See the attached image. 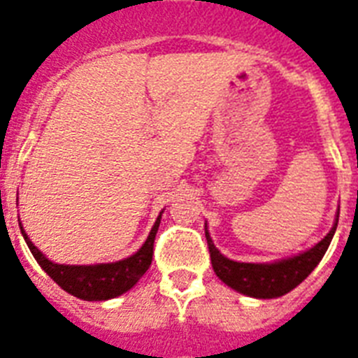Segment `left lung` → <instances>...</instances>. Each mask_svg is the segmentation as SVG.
Masks as SVG:
<instances>
[{
  "instance_id": "1",
  "label": "left lung",
  "mask_w": 358,
  "mask_h": 358,
  "mask_svg": "<svg viewBox=\"0 0 358 358\" xmlns=\"http://www.w3.org/2000/svg\"><path fill=\"white\" fill-rule=\"evenodd\" d=\"M336 225H338V212H336L333 229L315 247L303 250L292 258L278 259L273 264H241V262L229 259L215 249L214 241L206 230V223L205 236L208 250H210L212 267L221 282H225L229 287L241 292L245 296L278 298L300 285L313 273V268L320 264V259L324 258V254L335 236Z\"/></svg>"
}]
</instances>
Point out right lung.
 Returning a JSON list of instances; mask_svg holds the SVG:
<instances>
[{
    "mask_svg": "<svg viewBox=\"0 0 358 358\" xmlns=\"http://www.w3.org/2000/svg\"><path fill=\"white\" fill-rule=\"evenodd\" d=\"M161 215L159 214L155 225L152 227L148 239L143 243V247L129 258H124L120 262L113 264H96V265H64L55 264L45 254L40 252L38 247L32 243L29 236L25 234L23 227L22 234L25 238V243L32 256L36 258L40 267L45 271L64 291H67L73 296L80 300H87V302H102L109 298H117L124 294L126 291L135 285L138 280L143 278L150 265H152L153 256V243H155V234L159 230L161 223Z\"/></svg>",
    "mask_w": 358,
    "mask_h": 358,
    "instance_id": "right-lung-1",
    "label": "right lung"
}]
</instances>
